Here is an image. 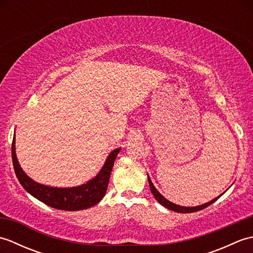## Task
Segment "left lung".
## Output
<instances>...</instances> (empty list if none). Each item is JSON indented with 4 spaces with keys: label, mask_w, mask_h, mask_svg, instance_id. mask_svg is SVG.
<instances>
[{
    "label": "left lung",
    "mask_w": 253,
    "mask_h": 253,
    "mask_svg": "<svg viewBox=\"0 0 253 253\" xmlns=\"http://www.w3.org/2000/svg\"><path fill=\"white\" fill-rule=\"evenodd\" d=\"M148 181H149L150 189H151V192H152V195L154 196L155 200H157L160 204H162L163 207L168 208L169 210H171V211L177 212V213H192V212L200 211V210H202V209H204V208L209 207L210 204H212L213 202H215V201L217 200V199L223 195V193H222L221 196L216 197L215 199H213V200H211L210 202H207V203L202 204V206H198V207H181V206H178V204H175V203H173V202L169 201L168 199H165L162 195H161V193L157 190V188H155V187H154V185L152 184V181H151V179H150L149 175H148Z\"/></svg>",
    "instance_id": "1"
}]
</instances>
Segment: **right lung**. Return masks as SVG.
<instances>
[{
  "label": "right lung",
  "instance_id": "obj_1",
  "mask_svg": "<svg viewBox=\"0 0 253 253\" xmlns=\"http://www.w3.org/2000/svg\"><path fill=\"white\" fill-rule=\"evenodd\" d=\"M120 151L121 148L113 150L99 174L85 184L72 188H55L41 185L26 175L23 169L20 168L17 157H16L15 136L12 143L13 165L20 185L39 201L45 203L51 208L63 210V211H79V210L88 209L95 206L103 199L107 185H109L114 161Z\"/></svg>",
  "mask_w": 253,
  "mask_h": 253
}]
</instances>
